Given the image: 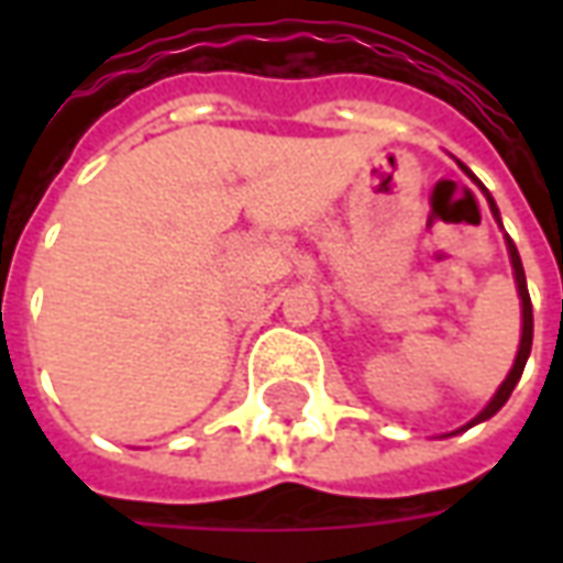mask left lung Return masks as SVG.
I'll list each match as a JSON object with an SVG mask.
<instances>
[{"instance_id": "left-lung-1", "label": "left lung", "mask_w": 563, "mask_h": 563, "mask_svg": "<svg viewBox=\"0 0 563 563\" xmlns=\"http://www.w3.org/2000/svg\"><path fill=\"white\" fill-rule=\"evenodd\" d=\"M464 168V165H461ZM467 172V168H464ZM471 174V172H467ZM473 177V174H471ZM476 180V177H473ZM479 184V180H476ZM483 186V184H479ZM483 192L488 196V189L483 186ZM488 205H492V213L497 217V205L492 201V196H488ZM500 222V220H497ZM507 246H509V258H512V271H516V283H519V298H521V343H519V355H516V365H512V371L507 374V379L500 383V389H497V395L488 401V407H485L483 413L476 416L471 424L476 422H485V419H492V416L504 407V404L509 401V395H512V389H516V383H519L521 371H525V362H528V355H531V341H533V310H531V295H528V283H525V268H521V258H519V250H516V244L507 238ZM467 424V428H471Z\"/></svg>"}]
</instances>
